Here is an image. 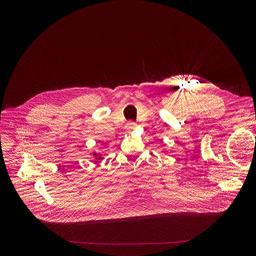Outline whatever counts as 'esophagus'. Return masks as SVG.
I'll return each instance as SVG.
<instances>
[{"label": "esophagus", "instance_id": "obj_1", "mask_svg": "<svg viewBox=\"0 0 256 256\" xmlns=\"http://www.w3.org/2000/svg\"><path fill=\"white\" fill-rule=\"evenodd\" d=\"M136 126V124L134 122H130L126 124V130H134Z\"/></svg>", "mask_w": 256, "mask_h": 256}]
</instances>
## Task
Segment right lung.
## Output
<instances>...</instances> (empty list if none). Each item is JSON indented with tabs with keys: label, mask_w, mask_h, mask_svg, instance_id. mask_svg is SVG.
Masks as SVG:
<instances>
[{
	"label": "right lung",
	"mask_w": 256,
	"mask_h": 256,
	"mask_svg": "<svg viewBox=\"0 0 256 256\" xmlns=\"http://www.w3.org/2000/svg\"><path fill=\"white\" fill-rule=\"evenodd\" d=\"M93 156L95 157V159H96L97 161H99V160H102V159H103V158H102L100 155H98L96 152H94V153H93Z\"/></svg>",
	"instance_id": "obj_1"
}]
</instances>
